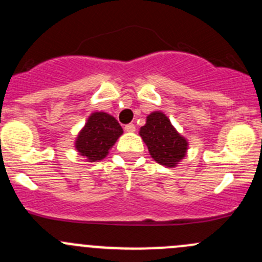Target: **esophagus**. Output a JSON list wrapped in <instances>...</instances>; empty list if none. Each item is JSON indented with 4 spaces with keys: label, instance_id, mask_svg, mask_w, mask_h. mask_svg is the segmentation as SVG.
<instances>
[{
    "label": "esophagus",
    "instance_id": "obj_1",
    "mask_svg": "<svg viewBox=\"0 0 262 262\" xmlns=\"http://www.w3.org/2000/svg\"><path fill=\"white\" fill-rule=\"evenodd\" d=\"M125 130L128 132V133H133V132H136V125H134L133 123L126 124V125H125Z\"/></svg>",
    "mask_w": 262,
    "mask_h": 262
}]
</instances>
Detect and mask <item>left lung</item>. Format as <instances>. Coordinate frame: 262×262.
Masks as SVG:
<instances>
[{"instance_id": "left-lung-1", "label": "left lung", "mask_w": 262, "mask_h": 262, "mask_svg": "<svg viewBox=\"0 0 262 262\" xmlns=\"http://www.w3.org/2000/svg\"><path fill=\"white\" fill-rule=\"evenodd\" d=\"M139 134L152 158L160 165L175 167L186 155V139L176 132L163 113L155 112L148 115L146 125L142 126Z\"/></svg>"}]
</instances>
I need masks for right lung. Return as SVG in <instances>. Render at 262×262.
Masks as SVG:
<instances>
[{
	"label": "right lung",
	"instance_id": "right-lung-1",
	"mask_svg": "<svg viewBox=\"0 0 262 262\" xmlns=\"http://www.w3.org/2000/svg\"><path fill=\"white\" fill-rule=\"evenodd\" d=\"M123 134L120 124L106 113H94L76 141V149L90 162L106 157L116 139Z\"/></svg>",
	"mask_w": 262,
	"mask_h": 262
}]
</instances>
